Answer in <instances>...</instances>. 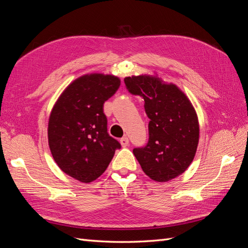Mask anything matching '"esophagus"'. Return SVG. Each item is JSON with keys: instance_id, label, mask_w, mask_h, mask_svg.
<instances>
[{"instance_id": "obj_1", "label": "esophagus", "mask_w": 248, "mask_h": 248, "mask_svg": "<svg viewBox=\"0 0 248 248\" xmlns=\"http://www.w3.org/2000/svg\"><path fill=\"white\" fill-rule=\"evenodd\" d=\"M120 142H121L122 147H127V146L129 145V140H128V138H127V137H124V138H122L121 140H120Z\"/></svg>"}]
</instances>
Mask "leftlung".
I'll return each instance as SVG.
<instances>
[{
	"label": "left lung",
	"mask_w": 248,
	"mask_h": 248,
	"mask_svg": "<svg viewBox=\"0 0 248 248\" xmlns=\"http://www.w3.org/2000/svg\"><path fill=\"white\" fill-rule=\"evenodd\" d=\"M126 89L145 101L150 119L149 140L133 154L145 174L154 181L167 182L190 166L197 152L200 127L197 112L177 86L151 76L124 78Z\"/></svg>",
	"instance_id": "1"
}]
</instances>
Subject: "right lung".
Masks as SVG:
<instances>
[{"label":"right lung","instance_id":"add662e5","mask_svg":"<svg viewBox=\"0 0 248 248\" xmlns=\"http://www.w3.org/2000/svg\"><path fill=\"white\" fill-rule=\"evenodd\" d=\"M120 87V79L100 73L74 80L59 97L48 121V145L65 174L89 183L101 176L121 148L108 132L103 104Z\"/></svg>","mask_w":248,"mask_h":248}]
</instances>
